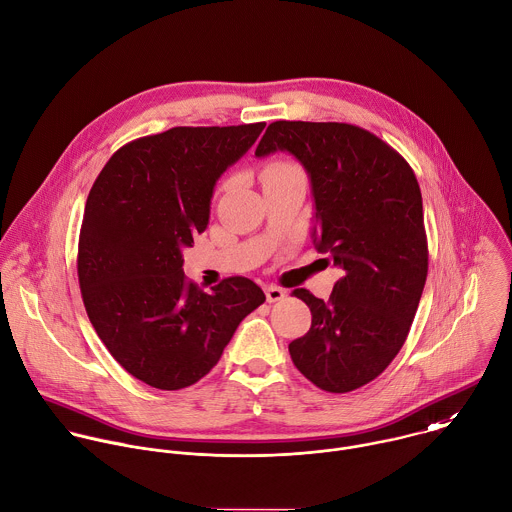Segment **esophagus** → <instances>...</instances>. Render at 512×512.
<instances>
[{
    "instance_id": "1",
    "label": "esophagus",
    "mask_w": 512,
    "mask_h": 512,
    "mask_svg": "<svg viewBox=\"0 0 512 512\" xmlns=\"http://www.w3.org/2000/svg\"><path fill=\"white\" fill-rule=\"evenodd\" d=\"M265 295H267V301H269V303H277V301L285 299V295H287V293H285L281 287L269 285V287H265Z\"/></svg>"
}]
</instances>
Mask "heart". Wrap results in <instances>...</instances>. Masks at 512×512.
Here are the masks:
<instances>
[{
  "instance_id": "b5f03b06",
  "label": "heart",
  "mask_w": 512,
  "mask_h": 512,
  "mask_svg": "<svg viewBox=\"0 0 512 512\" xmlns=\"http://www.w3.org/2000/svg\"><path fill=\"white\" fill-rule=\"evenodd\" d=\"M287 173H297V169L289 163H273L265 169L263 177H271V175H287Z\"/></svg>"
}]
</instances>
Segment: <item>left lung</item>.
Instances as JSON below:
<instances>
[{
	"mask_svg": "<svg viewBox=\"0 0 512 512\" xmlns=\"http://www.w3.org/2000/svg\"><path fill=\"white\" fill-rule=\"evenodd\" d=\"M277 151L307 171L313 245L343 273L329 301L293 291L313 319L289 353L313 385L349 393L389 367L415 319L429 269L421 189L397 151L349 123L275 121L255 157Z\"/></svg>",
	"mask_w": 512,
	"mask_h": 512,
	"instance_id": "1",
	"label": "left lung"
}]
</instances>
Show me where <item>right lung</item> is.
<instances>
[{"label":"right lung","mask_w":512,"mask_h":512,"mask_svg":"<svg viewBox=\"0 0 512 512\" xmlns=\"http://www.w3.org/2000/svg\"><path fill=\"white\" fill-rule=\"evenodd\" d=\"M263 127H173L131 141L89 191L77 253L85 311L113 359L149 387L197 383L265 301L247 277L203 293L183 275V249L207 229L219 177Z\"/></svg>","instance_id":"right-lung-1"}]
</instances>
